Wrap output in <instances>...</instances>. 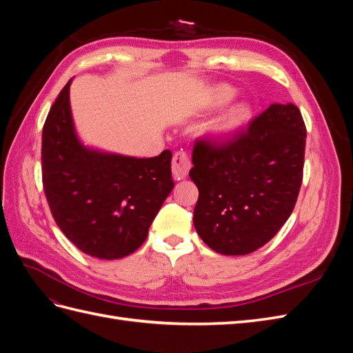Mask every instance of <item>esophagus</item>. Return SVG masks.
I'll list each match as a JSON object with an SVG mask.
<instances>
[{"label":"esophagus","mask_w":353,"mask_h":353,"mask_svg":"<svg viewBox=\"0 0 353 353\" xmlns=\"http://www.w3.org/2000/svg\"><path fill=\"white\" fill-rule=\"evenodd\" d=\"M191 168V160L187 153L184 152H178L174 154L172 159V174L176 179H183L187 178L188 172Z\"/></svg>","instance_id":"esophagus-1"}]
</instances>
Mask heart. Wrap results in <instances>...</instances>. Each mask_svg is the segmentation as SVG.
Returning <instances> with one entry per match:
<instances>
[{"instance_id":"b5f03b06","label":"heart","mask_w":353,"mask_h":353,"mask_svg":"<svg viewBox=\"0 0 353 353\" xmlns=\"http://www.w3.org/2000/svg\"><path fill=\"white\" fill-rule=\"evenodd\" d=\"M234 97H236V90L231 88L230 85H216L213 87L205 101L206 110H215L230 103ZM252 109L248 103H239L231 105L222 114H219L215 121H213L210 126V132L213 135H228L234 131H237L245 122L250 119Z\"/></svg>"}]
</instances>
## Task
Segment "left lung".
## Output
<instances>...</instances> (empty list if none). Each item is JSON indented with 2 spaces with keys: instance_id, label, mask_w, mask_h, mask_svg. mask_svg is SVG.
<instances>
[{
  "instance_id": "left-lung-1",
  "label": "left lung",
  "mask_w": 353,
  "mask_h": 353,
  "mask_svg": "<svg viewBox=\"0 0 353 353\" xmlns=\"http://www.w3.org/2000/svg\"><path fill=\"white\" fill-rule=\"evenodd\" d=\"M305 144V122L293 103L271 104L227 144L196 143L193 222L212 250L249 254L279 232L302 185Z\"/></svg>"
}]
</instances>
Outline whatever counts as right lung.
Returning a JSON list of instances; mask_svg holds the SVG:
<instances>
[{
	"mask_svg": "<svg viewBox=\"0 0 353 353\" xmlns=\"http://www.w3.org/2000/svg\"><path fill=\"white\" fill-rule=\"evenodd\" d=\"M70 83L51 105L42 130V183L59 228L92 258L134 253L174 188L165 150L134 157L85 145L74 128Z\"/></svg>",
	"mask_w": 353,
	"mask_h": 353,
	"instance_id": "right-lung-1",
	"label": "right lung"
}]
</instances>
